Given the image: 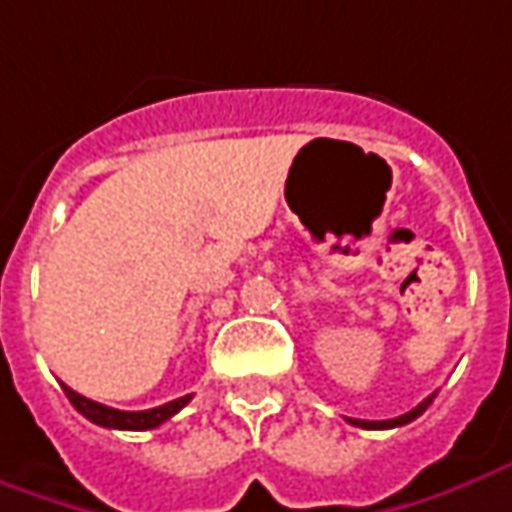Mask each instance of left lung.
<instances>
[{"label":"left lung","instance_id":"left-lung-1","mask_svg":"<svg viewBox=\"0 0 512 512\" xmlns=\"http://www.w3.org/2000/svg\"><path fill=\"white\" fill-rule=\"evenodd\" d=\"M437 398V392H431L429 398L423 403H417L412 412H406V415L401 417H392V420H356V417H347V423H353V426H358V429H395V426H406V423H412L415 417H420L426 409L431 406V401Z\"/></svg>","mask_w":512,"mask_h":512}]
</instances>
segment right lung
Listing matches in <instances>:
<instances>
[{
  "label": "right lung",
  "mask_w": 512,
  "mask_h": 512,
  "mask_svg": "<svg viewBox=\"0 0 512 512\" xmlns=\"http://www.w3.org/2000/svg\"><path fill=\"white\" fill-rule=\"evenodd\" d=\"M61 387H64L69 403H72L86 420H92V423L103 426V429L123 431L156 429V426H162L165 420H170V417L176 415L179 409H184V406L190 403V398H193V395H184V398L162 403V406H156V409H145V412H120V409H111V406H103V403L83 398V395H78L75 389H69L66 384H61Z\"/></svg>",
  "instance_id": "right-lung-1"
}]
</instances>
